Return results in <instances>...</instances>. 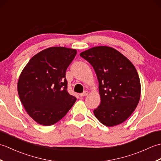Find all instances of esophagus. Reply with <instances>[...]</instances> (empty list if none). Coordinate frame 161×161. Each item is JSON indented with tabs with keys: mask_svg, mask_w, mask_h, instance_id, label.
<instances>
[{
	"mask_svg": "<svg viewBox=\"0 0 161 161\" xmlns=\"http://www.w3.org/2000/svg\"><path fill=\"white\" fill-rule=\"evenodd\" d=\"M88 94V91H84V93L80 94V97H84V96H86V95H87Z\"/></svg>",
	"mask_w": 161,
	"mask_h": 161,
	"instance_id": "1",
	"label": "esophagus"
}]
</instances>
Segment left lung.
<instances>
[{
    "instance_id": "obj_1",
    "label": "left lung",
    "mask_w": 161,
    "mask_h": 161,
    "mask_svg": "<svg viewBox=\"0 0 161 161\" xmlns=\"http://www.w3.org/2000/svg\"><path fill=\"white\" fill-rule=\"evenodd\" d=\"M93 67L99 82L101 102L93 111L102 124H121L134 111L141 97L138 72L127 58L108 46L93 47L80 53Z\"/></svg>"
}]
</instances>
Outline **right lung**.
Masks as SVG:
<instances>
[{
	"mask_svg": "<svg viewBox=\"0 0 161 161\" xmlns=\"http://www.w3.org/2000/svg\"><path fill=\"white\" fill-rule=\"evenodd\" d=\"M77 50L50 47L33 56L20 73L17 88L20 102L34 120L43 126L55 124L76 101L68 93L66 71Z\"/></svg>",
	"mask_w": 161,
	"mask_h": 161,
	"instance_id": "obj_1",
	"label": "right lung"
}]
</instances>
